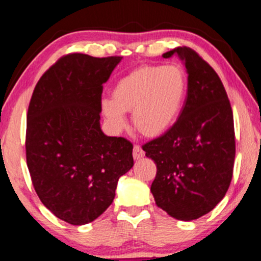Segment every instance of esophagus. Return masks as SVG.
<instances>
[{
    "label": "esophagus",
    "instance_id": "1",
    "mask_svg": "<svg viewBox=\"0 0 261 261\" xmlns=\"http://www.w3.org/2000/svg\"><path fill=\"white\" fill-rule=\"evenodd\" d=\"M144 156H145V152H144V150L141 149V146L140 145H134V147H133L134 160H140V159H143Z\"/></svg>",
    "mask_w": 261,
    "mask_h": 261
}]
</instances>
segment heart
Wrapping results in <instances>:
<instances>
[{
	"mask_svg": "<svg viewBox=\"0 0 261 261\" xmlns=\"http://www.w3.org/2000/svg\"><path fill=\"white\" fill-rule=\"evenodd\" d=\"M188 80L178 65H144L122 77L101 111L116 130L124 127V112L143 136L160 137L173 127L184 105Z\"/></svg>",
	"mask_w": 261,
	"mask_h": 261,
	"instance_id": "heart-1",
	"label": "heart"
}]
</instances>
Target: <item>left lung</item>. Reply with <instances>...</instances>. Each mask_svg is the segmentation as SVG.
<instances>
[{"label": "left lung", "mask_w": 261, "mask_h": 261, "mask_svg": "<svg viewBox=\"0 0 261 261\" xmlns=\"http://www.w3.org/2000/svg\"><path fill=\"white\" fill-rule=\"evenodd\" d=\"M178 56L188 71V95L173 127L144 144L156 163L151 192L157 207L178 220H195L224 198L233 173L236 141L233 115L223 82L214 69L189 47Z\"/></svg>", "instance_id": "1"}]
</instances>
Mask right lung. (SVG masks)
<instances>
[{
    "label": "right lung",
    "instance_id": "add662e5",
    "mask_svg": "<svg viewBox=\"0 0 261 261\" xmlns=\"http://www.w3.org/2000/svg\"><path fill=\"white\" fill-rule=\"evenodd\" d=\"M122 57L70 53L38 80L27 120V163L41 202L57 218L85 225L115 198L134 165L133 144L100 128L102 85Z\"/></svg>",
    "mask_w": 261,
    "mask_h": 261
}]
</instances>
